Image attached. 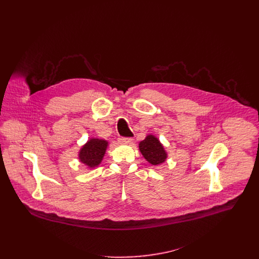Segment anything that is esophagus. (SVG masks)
<instances>
[{"instance_id": "esophagus-1", "label": "esophagus", "mask_w": 259, "mask_h": 259, "mask_svg": "<svg viewBox=\"0 0 259 259\" xmlns=\"http://www.w3.org/2000/svg\"><path fill=\"white\" fill-rule=\"evenodd\" d=\"M118 143L121 145H128L131 143H133V139L132 138H118Z\"/></svg>"}]
</instances>
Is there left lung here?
Here are the masks:
<instances>
[{
    "instance_id": "obj_1",
    "label": "left lung",
    "mask_w": 259,
    "mask_h": 259,
    "mask_svg": "<svg viewBox=\"0 0 259 259\" xmlns=\"http://www.w3.org/2000/svg\"><path fill=\"white\" fill-rule=\"evenodd\" d=\"M140 150L144 157L152 165H158L166 160L167 153L163 146L160 144L157 138L152 135H148L139 145Z\"/></svg>"
}]
</instances>
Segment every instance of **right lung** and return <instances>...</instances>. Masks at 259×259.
Returning <instances> with one entry per match:
<instances>
[{
	"mask_svg": "<svg viewBox=\"0 0 259 259\" xmlns=\"http://www.w3.org/2000/svg\"><path fill=\"white\" fill-rule=\"evenodd\" d=\"M108 142L100 139H91L79 149L78 159L91 168L98 166L106 153Z\"/></svg>",
	"mask_w": 259,
	"mask_h": 259,
	"instance_id": "obj_1",
	"label": "right lung"
}]
</instances>
